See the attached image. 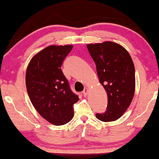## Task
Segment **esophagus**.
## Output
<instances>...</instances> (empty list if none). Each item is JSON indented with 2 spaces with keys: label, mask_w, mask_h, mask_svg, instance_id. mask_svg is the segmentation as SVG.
Instances as JSON below:
<instances>
[{
  "label": "esophagus",
  "mask_w": 159,
  "mask_h": 159,
  "mask_svg": "<svg viewBox=\"0 0 159 159\" xmlns=\"http://www.w3.org/2000/svg\"><path fill=\"white\" fill-rule=\"evenodd\" d=\"M88 91H89L88 88H85L84 90L83 91V94H84V97H86L87 93H88Z\"/></svg>",
  "instance_id": "esophagus-1"
}]
</instances>
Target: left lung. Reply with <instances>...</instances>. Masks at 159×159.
<instances>
[{
  "label": "left lung",
  "mask_w": 159,
  "mask_h": 159,
  "mask_svg": "<svg viewBox=\"0 0 159 159\" xmlns=\"http://www.w3.org/2000/svg\"><path fill=\"white\" fill-rule=\"evenodd\" d=\"M89 52L97 67L99 82L107 94V110L97 114L102 122L121 117L132 101L135 90V67L126 49L116 42L106 41L89 44Z\"/></svg>",
  "instance_id": "8db88e82"
}]
</instances>
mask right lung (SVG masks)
<instances>
[{
    "mask_svg": "<svg viewBox=\"0 0 159 159\" xmlns=\"http://www.w3.org/2000/svg\"><path fill=\"white\" fill-rule=\"evenodd\" d=\"M73 45H50L34 55L26 71V86L30 101L44 119L63 125L74 116L73 106L79 98L73 93L61 66Z\"/></svg>",
    "mask_w": 159,
    "mask_h": 159,
    "instance_id": "add662e5",
    "label": "right lung"
}]
</instances>
